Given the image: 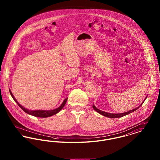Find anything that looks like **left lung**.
<instances>
[{
  "label": "left lung",
  "mask_w": 160,
  "mask_h": 160,
  "mask_svg": "<svg viewBox=\"0 0 160 160\" xmlns=\"http://www.w3.org/2000/svg\"><path fill=\"white\" fill-rule=\"evenodd\" d=\"M147 97H148V96H147ZM147 97H146L145 99H144L143 101L142 102V103H141V104H140L139 106L137 107V108H134V109H132V110H131L128 111V112H124V113H108V112H104V111H101V110H100L98 108H97L95 106L94 104L92 105V107H93V109H94L96 112H97L99 114H102V115H103V116H106V117L109 118H121L122 116H125V115H127V114H129V113H132V112L136 111V110H137L143 104V102H144L145 100H146V99Z\"/></svg>",
  "instance_id": "1"
}]
</instances>
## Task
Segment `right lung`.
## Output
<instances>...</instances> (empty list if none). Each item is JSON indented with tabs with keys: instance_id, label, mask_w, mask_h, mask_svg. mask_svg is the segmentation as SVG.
<instances>
[{
	"instance_id": "1",
	"label": "right lung",
	"mask_w": 160,
	"mask_h": 160,
	"mask_svg": "<svg viewBox=\"0 0 160 160\" xmlns=\"http://www.w3.org/2000/svg\"><path fill=\"white\" fill-rule=\"evenodd\" d=\"M9 90L10 94H11V97H12V98L17 102L18 106L20 107L25 113L30 114V115H32V116H35V117H38V118H48V117L52 116L54 115V114H57L58 113H59L61 110L63 108V107L65 106V104H66V102L67 101V99H68V98H65V99L63 100V102L62 103V104H61L60 106L58 107V108H55V109H53V110H28V108H26L25 107H24L23 106H22L20 104L18 103V102L17 101V99H15L14 96L13 95L12 92L11 91L10 89H9Z\"/></svg>"
}]
</instances>
